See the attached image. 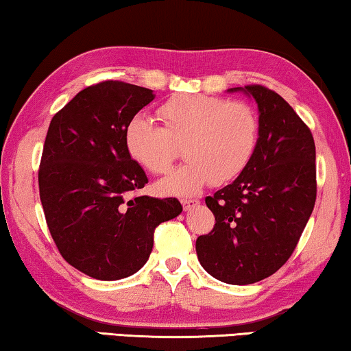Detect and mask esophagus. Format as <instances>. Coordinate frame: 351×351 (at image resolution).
Returning a JSON list of instances; mask_svg holds the SVG:
<instances>
[{"label":"esophagus","mask_w":351,"mask_h":351,"mask_svg":"<svg viewBox=\"0 0 351 351\" xmlns=\"http://www.w3.org/2000/svg\"><path fill=\"white\" fill-rule=\"evenodd\" d=\"M181 203H182V208H184V210H191V209L195 208V206H198V204H199L198 199H191V198L182 199Z\"/></svg>","instance_id":"obj_1"}]
</instances>
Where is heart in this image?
Here are the masks:
<instances>
[{
	"label": "heart",
	"mask_w": 351,
	"mask_h": 351,
	"mask_svg": "<svg viewBox=\"0 0 351 351\" xmlns=\"http://www.w3.org/2000/svg\"><path fill=\"white\" fill-rule=\"evenodd\" d=\"M164 128L136 115L125 128L132 159L156 175L169 171L180 154L187 159L159 182L164 193L195 195L210 181L225 184L242 173L258 143V119L245 103L208 95H180L158 109Z\"/></svg>",
	"instance_id": "b5f03b06"
}]
</instances>
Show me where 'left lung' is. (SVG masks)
<instances>
[{
    "label": "left lung",
    "instance_id": "8db88e82",
    "mask_svg": "<svg viewBox=\"0 0 351 351\" xmlns=\"http://www.w3.org/2000/svg\"><path fill=\"white\" fill-rule=\"evenodd\" d=\"M226 92H242L258 104V143L242 173L206 197L215 225L195 248L210 276L243 286L274 275L295 250L315 203V145L309 128L274 90Z\"/></svg>",
    "mask_w": 351,
    "mask_h": 351
}]
</instances>
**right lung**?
Wrapping results in <instances>:
<instances>
[{
    "mask_svg": "<svg viewBox=\"0 0 351 351\" xmlns=\"http://www.w3.org/2000/svg\"><path fill=\"white\" fill-rule=\"evenodd\" d=\"M153 90L104 81L81 90L49 123L38 191L62 258L87 276L115 281L142 269L154 228L181 214L176 198H132L148 178L125 147V128Z\"/></svg>",
    "mask_w": 351,
    "mask_h": 351,
    "instance_id": "add662e5",
    "label": "right lung"
}]
</instances>
